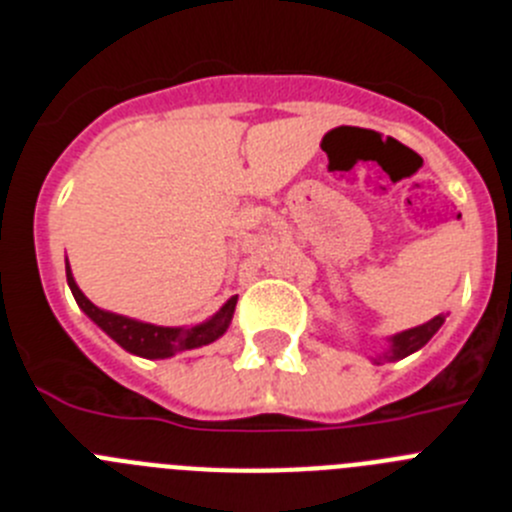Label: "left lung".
<instances>
[{
	"label": "left lung",
	"instance_id": "1",
	"mask_svg": "<svg viewBox=\"0 0 512 512\" xmlns=\"http://www.w3.org/2000/svg\"><path fill=\"white\" fill-rule=\"evenodd\" d=\"M443 320H446V315H436V318L428 320V323H423V325H418V328L395 333V336L387 338V348H384V351H379V354L369 356V359H372L374 364H384V361H400V359H405V356L415 354V351H420L425 343L436 336L438 328L443 325Z\"/></svg>",
	"mask_w": 512,
	"mask_h": 512
}]
</instances>
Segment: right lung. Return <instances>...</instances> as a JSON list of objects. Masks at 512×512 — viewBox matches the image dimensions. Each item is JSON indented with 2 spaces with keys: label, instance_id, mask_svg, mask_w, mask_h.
<instances>
[{
  "label": "right lung",
  "instance_id": "add662e5",
  "mask_svg": "<svg viewBox=\"0 0 512 512\" xmlns=\"http://www.w3.org/2000/svg\"><path fill=\"white\" fill-rule=\"evenodd\" d=\"M66 282H69L71 295H74L76 305L84 310L94 325L107 333L117 346H122L128 354L143 356V359H169V356L179 354V351H189V348H202L207 343L217 341L228 330L230 320H233L235 302L238 295L230 297L220 310L207 318L205 323L197 325H179V328H169V325H153L143 323V320L128 318V315H117V312L102 310L94 305L76 284L74 274H71L69 259H66Z\"/></svg>",
  "mask_w": 512,
  "mask_h": 512
}]
</instances>
